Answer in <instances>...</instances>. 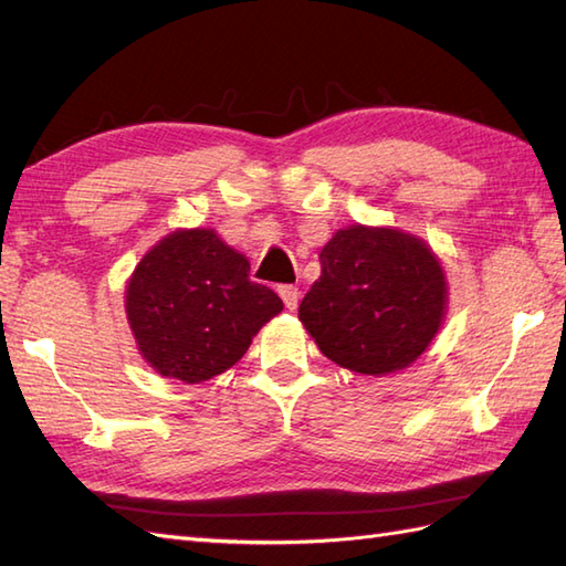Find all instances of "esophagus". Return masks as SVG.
<instances>
[{
    "label": "esophagus",
    "instance_id": "1",
    "mask_svg": "<svg viewBox=\"0 0 566 566\" xmlns=\"http://www.w3.org/2000/svg\"><path fill=\"white\" fill-rule=\"evenodd\" d=\"M280 296H282L284 306L290 311H294L298 306V290H296V286H292V284L280 286Z\"/></svg>",
    "mask_w": 566,
    "mask_h": 566
}]
</instances>
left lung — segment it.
Listing matches in <instances>:
<instances>
[{"instance_id": "left-lung-1", "label": "left lung", "mask_w": 566, "mask_h": 566, "mask_svg": "<svg viewBox=\"0 0 566 566\" xmlns=\"http://www.w3.org/2000/svg\"><path fill=\"white\" fill-rule=\"evenodd\" d=\"M298 306L318 350L357 375L387 377L423 355L448 314V276L423 238L353 223L321 250Z\"/></svg>"}]
</instances>
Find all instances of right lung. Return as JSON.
<instances>
[{
  "label": "right lung",
  "instance_id": "1",
  "mask_svg": "<svg viewBox=\"0 0 566 566\" xmlns=\"http://www.w3.org/2000/svg\"><path fill=\"white\" fill-rule=\"evenodd\" d=\"M124 306L148 367L185 384L231 369L284 308L272 290L250 282L248 258L213 228L160 238L128 276Z\"/></svg>",
  "mask_w": 566,
  "mask_h": 566
}]
</instances>
